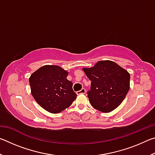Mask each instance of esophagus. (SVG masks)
<instances>
[{
	"label": "esophagus",
	"instance_id": "esophagus-1",
	"mask_svg": "<svg viewBox=\"0 0 155 155\" xmlns=\"http://www.w3.org/2000/svg\"><path fill=\"white\" fill-rule=\"evenodd\" d=\"M85 91H86L85 89V88H83V89H81V90L78 91L77 92V94H85Z\"/></svg>",
	"mask_w": 155,
	"mask_h": 155
}]
</instances>
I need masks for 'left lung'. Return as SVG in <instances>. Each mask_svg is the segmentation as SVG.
<instances>
[{"mask_svg": "<svg viewBox=\"0 0 155 155\" xmlns=\"http://www.w3.org/2000/svg\"><path fill=\"white\" fill-rule=\"evenodd\" d=\"M91 83L87 97L94 108L104 113L116 109L130 88V74L109 60L98 61L94 67L83 68Z\"/></svg>", "mask_w": 155, "mask_h": 155, "instance_id": "obj_1", "label": "left lung"}]
</instances>
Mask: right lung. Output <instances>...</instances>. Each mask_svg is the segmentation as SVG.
Wrapping results in <instances>:
<instances>
[{
	"instance_id": "add662e5",
	"label": "right lung",
	"mask_w": 155,
	"mask_h": 155,
	"mask_svg": "<svg viewBox=\"0 0 155 155\" xmlns=\"http://www.w3.org/2000/svg\"><path fill=\"white\" fill-rule=\"evenodd\" d=\"M68 72L58 65H46L31 75L32 96L47 111L58 114L71 105L77 98L72 83L67 79Z\"/></svg>"
}]
</instances>
